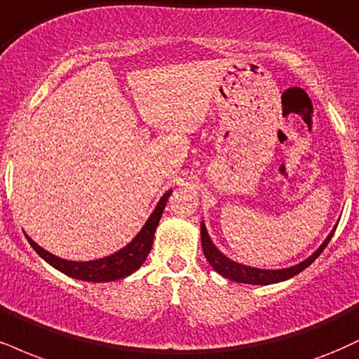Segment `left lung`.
Masks as SVG:
<instances>
[{
    "label": "left lung",
    "instance_id": "1",
    "mask_svg": "<svg viewBox=\"0 0 359 359\" xmlns=\"http://www.w3.org/2000/svg\"><path fill=\"white\" fill-rule=\"evenodd\" d=\"M336 227L338 226L332 227V231L327 234L325 243L319 245V248L314 250L309 257H306L304 261L299 262V264L283 267V269H259V267L245 266V264H241V262H236L232 261V259H229L226 254H222L221 250H219V248H215L212 239H210L209 232H207L204 221L201 222V243H202V250H204V256L207 261H209V264L212 266L215 273L224 276L226 279L234 280V283L254 284V286H266V284H274V283H280V280L294 278L296 274H299L301 271H304L306 267L313 264L319 254L326 249L327 243H330L332 234H334Z\"/></svg>",
    "mask_w": 359,
    "mask_h": 359
}]
</instances>
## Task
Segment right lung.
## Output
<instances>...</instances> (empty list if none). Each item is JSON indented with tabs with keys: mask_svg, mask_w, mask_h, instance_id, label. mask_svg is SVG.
<instances>
[{
	"mask_svg": "<svg viewBox=\"0 0 359 359\" xmlns=\"http://www.w3.org/2000/svg\"><path fill=\"white\" fill-rule=\"evenodd\" d=\"M170 194L172 191L163 194L152 210V214H150V217L147 219L144 227L138 231V234L133 237L130 243L105 257L93 259V261H68V259L58 257L48 252L46 249H43L28 234L27 239L29 245L36 250L38 256L45 259L50 266H53L60 273L70 276L73 279L86 280V283H110V280L123 279L135 273L138 267L144 264L147 256H149L154 244L155 229L158 226V221H161Z\"/></svg>",
	"mask_w": 359,
	"mask_h": 359,
	"instance_id": "add662e5",
	"label": "right lung"
}]
</instances>
